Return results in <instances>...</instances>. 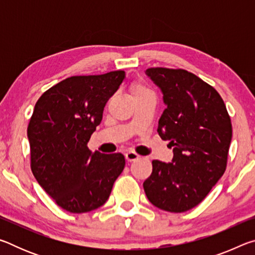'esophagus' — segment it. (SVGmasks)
Returning <instances> with one entry per match:
<instances>
[{
	"label": "esophagus",
	"mask_w": 255,
	"mask_h": 255,
	"mask_svg": "<svg viewBox=\"0 0 255 255\" xmlns=\"http://www.w3.org/2000/svg\"><path fill=\"white\" fill-rule=\"evenodd\" d=\"M125 157H126L128 162H132L136 161V159H138L140 156L136 152H133V150H128V152L125 154Z\"/></svg>",
	"instance_id": "esophagus-1"
}]
</instances>
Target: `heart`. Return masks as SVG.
<instances>
[{
    "mask_svg": "<svg viewBox=\"0 0 255 255\" xmlns=\"http://www.w3.org/2000/svg\"><path fill=\"white\" fill-rule=\"evenodd\" d=\"M130 92L133 97H138V96H143V94H148V93H153L146 86L145 84L140 83V82H135L130 85Z\"/></svg>",
    "mask_w": 255,
    "mask_h": 255,
    "instance_id": "1",
    "label": "heart"
}]
</instances>
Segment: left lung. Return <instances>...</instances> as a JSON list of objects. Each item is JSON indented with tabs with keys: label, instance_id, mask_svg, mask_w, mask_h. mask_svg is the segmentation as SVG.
<instances>
[{
	"label": "left lung",
	"instance_id": "8db88e82",
	"mask_svg": "<svg viewBox=\"0 0 255 255\" xmlns=\"http://www.w3.org/2000/svg\"><path fill=\"white\" fill-rule=\"evenodd\" d=\"M146 74L163 93L157 132L170 140L173 159H154L143 187L157 208L183 213L199 205L226 170L232 123L213 86L185 70L152 67Z\"/></svg>",
	"mask_w": 255,
	"mask_h": 255
}]
</instances>
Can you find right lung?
<instances>
[{"label":"right lung","instance_id":"obj_1","mask_svg":"<svg viewBox=\"0 0 255 255\" xmlns=\"http://www.w3.org/2000/svg\"><path fill=\"white\" fill-rule=\"evenodd\" d=\"M124 80V71L67 77L34 106L27 130L31 171L56 204L70 213L101 207L124 171L123 154L92 153L88 147L106 103Z\"/></svg>","mask_w":255,"mask_h":255}]
</instances>
